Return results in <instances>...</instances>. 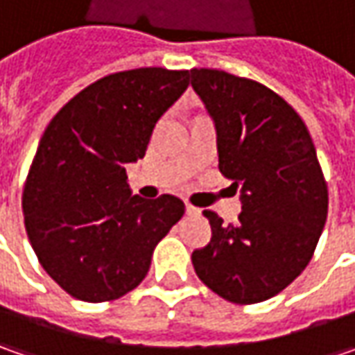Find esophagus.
<instances>
[{"mask_svg":"<svg viewBox=\"0 0 355 355\" xmlns=\"http://www.w3.org/2000/svg\"><path fill=\"white\" fill-rule=\"evenodd\" d=\"M185 213H187V215H199L201 211H199L196 205H191V203H185Z\"/></svg>","mask_w":355,"mask_h":355,"instance_id":"esophagus-1","label":"esophagus"}]
</instances>
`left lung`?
Here are the masks:
<instances>
[{
  "instance_id": "8db88e82",
  "label": "left lung",
  "mask_w": 355,
  "mask_h": 355,
  "mask_svg": "<svg viewBox=\"0 0 355 355\" xmlns=\"http://www.w3.org/2000/svg\"><path fill=\"white\" fill-rule=\"evenodd\" d=\"M191 87L215 122L219 171L243 203L229 225L203 211L211 241L191 263L221 298L263 302L306 268L326 223L328 185L316 148L293 106L257 80L191 69Z\"/></svg>"
}]
</instances>
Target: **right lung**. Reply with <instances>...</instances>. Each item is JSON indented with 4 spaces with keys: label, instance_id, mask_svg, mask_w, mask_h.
<instances>
[{
    "label": "right lung",
    "instance_id": "1",
    "mask_svg": "<svg viewBox=\"0 0 355 355\" xmlns=\"http://www.w3.org/2000/svg\"><path fill=\"white\" fill-rule=\"evenodd\" d=\"M189 85V71L144 67L80 90L49 122L23 187L27 237L47 275L85 302L136 288L185 211L175 196H132L126 164Z\"/></svg>",
    "mask_w": 355,
    "mask_h": 355
}]
</instances>
